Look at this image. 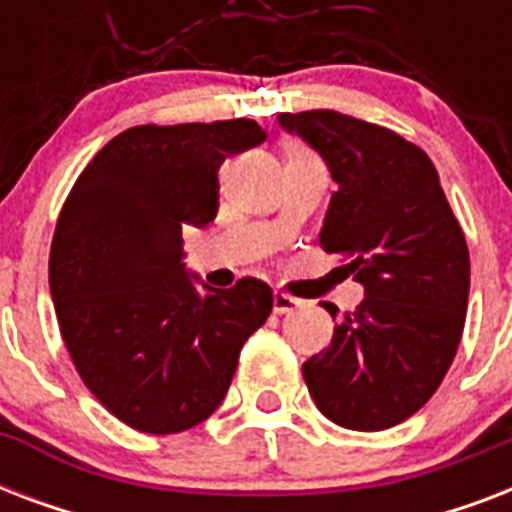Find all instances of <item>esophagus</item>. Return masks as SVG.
Returning <instances> with one entry per match:
<instances>
[{"label": "esophagus", "instance_id": "obj_1", "mask_svg": "<svg viewBox=\"0 0 512 512\" xmlns=\"http://www.w3.org/2000/svg\"><path fill=\"white\" fill-rule=\"evenodd\" d=\"M300 308V300L287 292H273V311L279 313V316H287V313L297 311Z\"/></svg>", "mask_w": 512, "mask_h": 512}]
</instances>
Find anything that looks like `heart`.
I'll list each match as a JSON object with an SVG mask.
<instances>
[{"label":"heart","mask_w":512,"mask_h":512,"mask_svg":"<svg viewBox=\"0 0 512 512\" xmlns=\"http://www.w3.org/2000/svg\"><path fill=\"white\" fill-rule=\"evenodd\" d=\"M289 159H316V156H313L308 148L292 146V148H289Z\"/></svg>","instance_id":"heart-1"}]
</instances>
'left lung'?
I'll use <instances>...</instances> for the list:
<instances>
[{
	"label": "left lung",
	"mask_w": 512,
	"mask_h": 512,
	"mask_svg": "<svg viewBox=\"0 0 512 512\" xmlns=\"http://www.w3.org/2000/svg\"><path fill=\"white\" fill-rule=\"evenodd\" d=\"M279 122L324 156L340 185L319 244L345 257L342 268L366 289L329 348L303 364L305 385L342 428H393L428 404L457 356L468 241L430 156L398 132L337 111Z\"/></svg>",
	"instance_id": "8db88e82"
}]
</instances>
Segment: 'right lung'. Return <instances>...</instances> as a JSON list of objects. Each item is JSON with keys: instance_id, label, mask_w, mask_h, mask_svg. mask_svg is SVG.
I'll return each mask as SVG.
<instances>
[{"instance_id": "1", "label": "right lung", "mask_w": 512, "mask_h": 512, "mask_svg": "<svg viewBox=\"0 0 512 512\" xmlns=\"http://www.w3.org/2000/svg\"><path fill=\"white\" fill-rule=\"evenodd\" d=\"M263 140L252 119L130 127L92 156L60 209L50 249L60 337L92 396L140 433L207 420L271 316L265 281L204 292L180 263L183 225L215 220L225 156Z\"/></svg>"}]
</instances>
